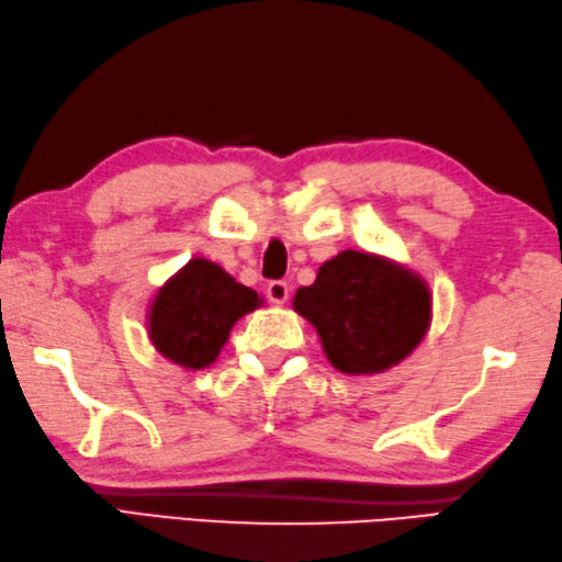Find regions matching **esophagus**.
<instances>
[{
    "label": "esophagus",
    "instance_id": "esophagus-1",
    "mask_svg": "<svg viewBox=\"0 0 562 562\" xmlns=\"http://www.w3.org/2000/svg\"><path fill=\"white\" fill-rule=\"evenodd\" d=\"M289 293H291V285L285 281H269V285H267V297L277 305H283L285 301H289Z\"/></svg>",
    "mask_w": 562,
    "mask_h": 562
}]
</instances>
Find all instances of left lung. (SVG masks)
<instances>
[{
  "label": "left lung",
  "instance_id": "1",
  "mask_svg": "<svg viewBox=\"0 0 562 562\" xmlns=\"http://www.w3.org/2000/svg\"><path fill=\"white\" fill-rule=\"evenodd\" d=\"M293 307L317 329L341 373H378L403 361L429 327L425 281L381 257L347 249L325 261Z\"/></svg>",
  "mask_w": 562,
  "mask_h": 562
}]
</instances>
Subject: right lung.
Returning a JSON list of instances; mask_svg holds the SVG:
<instances>
[{
  "label": "right lung",
  "instance_id": "obj_1",
  "mask_svg": "<svg viewBox=\"0 0 562 562\" xmlns=\"http://www.w3.org/2000/svg\"><path fill=\"white\" fill-rule=\"evenodd\" d=\"M257 291L205 259H191L159 289L150 339L162 357L184 369H205L221 353L239 317L259 305Z\"/></svg>",
  "mask_w": 562,
  "mask_h": 562
}]
</instances>
